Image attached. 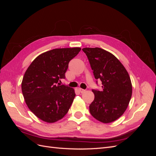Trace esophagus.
Returning <instances> with one entry per match:
<instances>
[{"mask_svg":"<svg viewBox=\"0 0 156 156\" xmlns=\"http://www.w3.org/2000/svg\"><path fill=\"white\" fill-rule=\"evenodd\" d=\"M78 90H79V92L80 93H83V92H85V90L82 89V88H79Z\"/></svg>","mask_w":156,"mask_h":156,"instance_id":"1","label":"esophagus"}]
</instances>
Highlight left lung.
<instances>
[{
	"mask_svg": "<svg viewBox=\"0 0 156 156\" xmlns=\"http://www.w3.org/2000/svg\"><path fill=\"white\" fill-rule=\"evenodd\" d=\"M94 77L102 83V90L93 89L94 100L89 106L92 116L103 123L120 118L131 100L132 85L129 75L116 56L104 49L83 48Z\"/></svg>",
	"mask_w": 156,
	"mask_h": 156,
	"instance_id": "left-lung-1",
	"label": "left lung"
}]
</instances>
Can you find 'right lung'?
<instances>
[{
	"label": "right lung",
	"mask_w": 156,
	"mask_h": 156,
	"mask_svg": "<svg viewBox=\"0 0 156 156\" xmlns=\"http://www.w3.org/2000/svg\"><path fill=\"white\" fill-rule=\"evenodd\" d=\"M81 48L55 49L33 60L23 77L21 89L29 109L48 123L58 121L67 114L75 96L74 90L60 85L69 61Z\"/></svg>",
	"instance_id": "1"
}]
</instances>
